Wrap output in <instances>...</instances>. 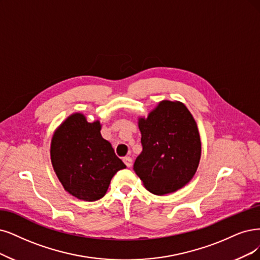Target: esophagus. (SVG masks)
<instances>
[{
  "instance_id": "esophagus-1",
  "label": "esophagus",
  "mask_w": 260,
  "mask_h": 260,
  "mask_svg": "<svg viewBox=\"0 0 260 260\" xmlns=\"http://www.w3.org/2000/svg\"><path fill=\"white\" fill-rule=\"evenodd\" d=\"M123 161H124V164L126 165L128 168L133 166V159H132V157H129V156L124 157V158H123Z\"/></svg>"
}]
</instances>
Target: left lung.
Segmentation results:
<instances>
[{
  "mask_svg": "<svg viewBox=\"0 0 260 260\" xmlns=\"http://www.w3.org/2000/svg\"><path fill=\"white\" fill-rule=\"evenodd\" d=\"M142 152L134 170L145 187L165 195L185 186L193 179L201 156L197 123L186 106L164 100L138 118Z\"/></svg>",
  "mask_w": 260,
  "mask_h": 260,
  "instance_id": "1",
  "label": "left lung"
}]
</instances>
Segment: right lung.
I'll return each instance as SVG.
<instances>
[{
	"mask_svg": "<svg viewBox=\"0 0 260 260\" xmlns=\"http://www.w3.org/2000/svg\"><path fill=\"white\" fill-rule=\"evenodd\" d=\"M101 129L99 120L88 122L83 113L75 112L53 133L50 157L54 172L64 189L77 199H101L113 176L126 167Z\"/></svg>",
	"mask_w": 260,
	"mask_h": 260,
	"instance_id": "1",
	"label": "right lung"
}]
</instances>
